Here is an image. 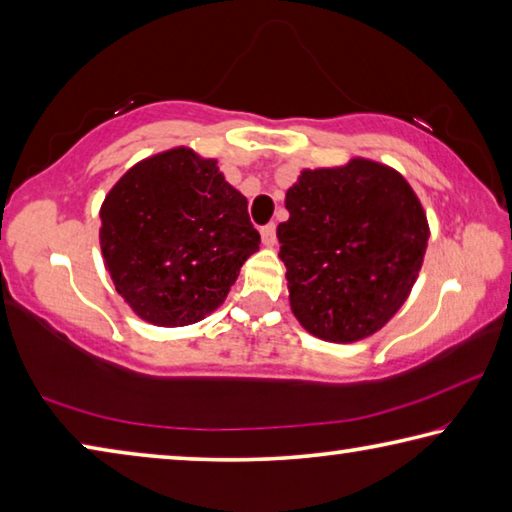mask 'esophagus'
Wrapping results in <instances>:
<instances>
[{
    "mask_svg": "<svg viewBox=\"0 0 512 512\" xmlns=\"http://www.w3.org/2000/svg\"><path fill=\"white\" fill-rule=\"evenodd\" d=\"M259 235H262V244H264L266 248H273V246H275L277 237H275V225H273V223L264 225V228L259 230Z\"/></svg>",
    "mask_w": 512,
    "mask_h": 512,
    "instance_id": "1",
    "label": "esophagus"
}]
</instances>
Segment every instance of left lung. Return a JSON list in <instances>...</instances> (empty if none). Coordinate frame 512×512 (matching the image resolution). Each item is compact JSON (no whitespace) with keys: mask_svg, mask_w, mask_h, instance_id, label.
Wrapping results in <instances>:
<instances>
[{"mask_svg":"<svg viewBox=\"0 0 512 512\" xmlns=\"http://www.w3.org/2000/svg\"><path fill=\"white\" fill-rule=\"evenodd\" d=\"M277 225L293 316L309 334L352 343L379 332L409 298L429 223L402 173L366 158L305 169Z\"/></svg>","mask_w":512,"mask_h":512,"instance_id":"8db88e82","label":"left lung"}]
</instances>
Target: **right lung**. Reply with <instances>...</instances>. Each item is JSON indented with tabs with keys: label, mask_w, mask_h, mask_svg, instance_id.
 Listing matches in <instances>:
<instances>
[{
	"label": "right lung",
	"mask_w": 512,
	"mask_h": 512,
	"mask_svg": "<svg viewBox=\"0 0 512 512\" xmlns=\"http://www.w3.org/2000/svg\"><path fill=\"white\" fill-rule=\"evenodd\" d=\"M101 253L115 289L160 327L198 323L259 250L246 196L187 146L128 169L101 205Z\"/></svg>",
	"instance_id": "obj_1"
}]
</instances>
